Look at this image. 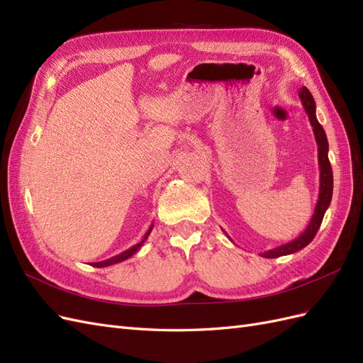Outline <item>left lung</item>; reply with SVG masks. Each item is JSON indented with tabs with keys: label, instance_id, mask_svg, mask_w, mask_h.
<instances>
[{
	"label": "left lung",
	"instance_id": "1",
	"mask_svg": "<svg viewBox=\"0 0 363 363\" xmlns=\"http://www.w3.org/2000/svg\"><path fill=\"white\" fill-rule=\"evenodd\" d=\"M299 98H301L302 106L306 111V115H308L310 124H311L313 132H314L315 143H318V160H319V172H320L319 198H318V203H315V208H314L310 224H308V227L305 228L303 233L297 236L296 239L290 240V242L282 244V245H279V247L272 248V250H267V252L261 253L262 257H268V259L293 255L296 252H299V250H302L303 247L308 245L311 240L314 239L315 233H318V230L322 224L325 211L328 210L330 202H331V196H333V170H331V164H330V160H328V139H327V135H325L323 127L319 124L318 118H315V102L313 99V95L310 93V90L306 87H302L299 90ZM224 233H225V231H224Z\"/></svg>",
	"mask_w": 363,
	"mask_h": 363
}]
</instances>
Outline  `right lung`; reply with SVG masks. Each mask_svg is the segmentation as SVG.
Wrapping results in <instances>:
<instances>
[{"instance_id":"obj_1","label":"right lung","mask_w":363,"mask_h":363,"mask_svg":"<svg viewBox=\"0 0 363 363\" xmlns=\"http://www.w3.org/2000/svg\"><path fill=\"white\" fill-rule=\"evenodd\" d=\"M152 228H153V224L150 225V228L147 230V233L144 235V238H143V240L141 242H138V244H135L133 247H130L128 250H125V252H123V253H119V255H116V256H113V257H110V259H106V261H101V262H91L90 265L91 267H96V268H104V267H108V265H113V264H118V262H123V261H125V259H128V257H132L139 248L143 247V244L147 240V238H148V235H150V231H152Z\"/></svg>"}]
</instances>
